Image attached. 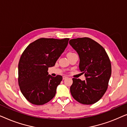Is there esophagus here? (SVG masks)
Wrapping results in <instances>:
<instances>
[{"label": "esophagus", "mask_w": 127, "mask_h": 127, "mask_svg": "<svg viewBox=\"0 0 127 127\" xmlns=\"http://www.w3.org/2000/svg\"><path fill=\"white\" fill-rule=\"evenodd\" d=\"M62 78H63V80H65V79H66L67 77H66V76H64L63 77H62Z\"/></svg>", "instance_id": "1"}]
</instances>
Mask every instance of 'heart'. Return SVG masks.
Here are the masks:
<instances>
[{
    "label": "heart",
    "instance_id": "b5f03b06",
    "mask_svg": "<svg viewBox=\"0 0 127 127\" xmlns=\"http://www.w3.org/2000/svg\"><path fill=\"white\" fill-rule=\"evenodd\" d=\"M72 53H69L68 54H72Z\"/></svg>",
    "mask_w": 127,
    "mask_h": 127
}]
</instances>
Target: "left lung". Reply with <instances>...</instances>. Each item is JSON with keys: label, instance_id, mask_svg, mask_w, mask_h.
Wrapping results in <instances>:
<instances>
[{"label": "left lung", "instance_id": "8db88e82", "mask_svg": "<svg viewBox=\"0 0 127 127\" xmlns=\"http://www.w3.org/2000/svg\"><path fill=\"white\" fill-rule=\"evenodd\" d=\"M69 44L80 58L79 68L86 80L73 78L70 93L76 100L84 105H92L102 98L108 87L112 73L110 60L105 50L88 37L71 39Z\"/></svg>", "mask_w": 127, "mask_h": 127}]
</instances>
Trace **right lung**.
<instances>
[{
	"label": "right lung",
	"instance_id": "1",
	"mask_svg": "<svg viewBox=\"0 0 127 127\" xmlns=\"http://www.w3.org/2000/svg\"><path fill=\"white\" fill-rule=\"evenodd\" d=\"M69 40L40 38L29 44L22 53L18 63V85L30 103L42 105L54 97L62 77H53L47 71L55 65Z\"/></svg>",
	"mask_w": 127,
	"mask_h": 127
}]
</instances>
